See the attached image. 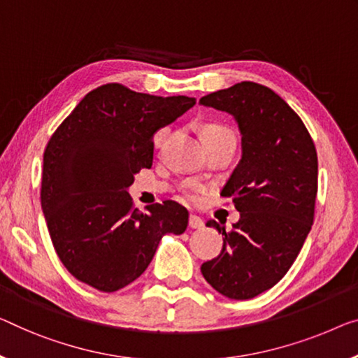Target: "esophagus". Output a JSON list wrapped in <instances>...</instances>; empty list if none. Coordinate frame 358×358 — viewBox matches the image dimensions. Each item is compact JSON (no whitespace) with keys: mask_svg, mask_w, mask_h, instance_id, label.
<instances>
[{"mask_svg":"<svg viewBox=\"0 0 358 358\" xmlns=\"http://www.w3.org/2000/svg\"><path fill=\"white\" fill-rule=\"evenodd\" d=\"M188 225H189V228H193V230H201V228L204 227V222H202L201 217H197V215H194V213H191Z\"/></svg>","mask_w":358,"mask_h":358,"instance_id":"obj_1","label":"esophagus"}]
</instances>
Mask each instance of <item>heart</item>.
Listing matches in <instances>:
<instances>
[{
  "instance_id": "1",
  "label": "heart",
  "mask_w": 358,
  "mask_h": 358,
  "mask_svg": "<svg viewBox=\"0 0 358 358\" xmlns=\"http://www.w3.org/2000/svg\"><path fill=\"white\" fill-rule=\"evenodd\" d=\"M165 135H167V131L161 130L157 131L156 138H154V143H156V146H161L164 140H165ZM202 140H210V138H218V136H227V135H233L230 128H227L225 125H220V124H209L202 128ZM189 197H194L193 193H188Z\"/></svg>"
}]
</instances>
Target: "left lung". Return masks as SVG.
<instances>
[{
  "label": "left lung",
  "mask_w": 358,
  "mask_h": 358,
  "mask_svg": "<svg viewBox=\"0 0 358 358\" xmlns=\"http://www.w3.org/2000/svg\"><path fill=\"white\" fill-rule=\"evenodd\" d=\"M202 106L225 110L241 131L243 156L223 186L241 218L223 236L222 252L201 266L225 297L244 301L273 287L301 252L318 189V159L310 133L273 90L241 82L202 96Z\"/></svg>",
  "instance_id": "left-lung-1"
}]
</instances>
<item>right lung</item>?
<instances>
[{"instance_id":"right-lung-1","label":"right lung","mask_w":358,"mask_h":358,"mask_svg":"<svg viewBox=\"0 0 358 358\" xmlns=\"http://www.w3.org/2000/svg\"><path fill=\"white\" fill-rule=\"evenodd\" d=\"M196 104L108 83L90 92L48 141L41 209L57 257L78 281L114 292L148 268L164 234H181L188 210L175 201L133 207L128 186L151 169L159 128Z\"/></svg>"}]
</instances>
